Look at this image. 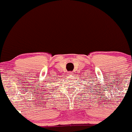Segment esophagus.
Returning <instances> with one entry per match:
<instances>
[{
	"mask_svg": "<svg viewBox=\"0 0 132 132\" xmlns=\"http://www.w3.org/2000/svg\"><path fill=\"white\" fill-rule=\"evenodd\" d=\"M73 74V73L72 72H69L68 73V76H72Z\"/></svg>",
	"mask_w": 132,
	"mask_h": 132,
	"instance_id": "obj_1",
	"label": "esophagus"
}]
</instances>
